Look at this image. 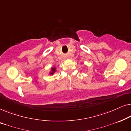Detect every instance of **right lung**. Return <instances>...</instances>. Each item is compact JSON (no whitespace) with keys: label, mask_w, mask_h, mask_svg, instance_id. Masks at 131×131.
Returning a JSON list of instances; mask_svg holds the SVG:
<instances>
[{"label":"right lung","mask_w":131,"mask_h":131,"mask_svg":"<svg viewBox=\"0 0 131 131\" xmlns=\"http://www.w3.org/2000/svg\"><path fill=\"white\" fill-rule=\"evenodd\" d=\"M55 68H52V72H51V74H52L53 73L55 72Z\"/></svg>","instance_id":"right-lung-1"}]
</instances>
